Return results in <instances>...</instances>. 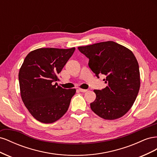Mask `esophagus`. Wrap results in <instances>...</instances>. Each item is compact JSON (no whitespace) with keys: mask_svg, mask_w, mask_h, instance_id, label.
I'll return each mask as SVG.
<instances>
[{"mask_svg":"<svg viewBox=\"0 0 157 157\" xmlns=\"http://www.w3.org/2000/svg\"><path fill=\"white\" fill-rule=\"evenodd\" d=\"M78 90L80 92H87V90H86V89H82V88H78Z\"/></svg>","mask_w":157,"mask_h":157,"instance_id":"34e87169","label":"esophagus"}]
</instances>
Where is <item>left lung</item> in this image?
I'll return each instance as SVG.
<instances>
[{
	"label": "left lung",
	"mask_w": 157,
	"mask_h": 157,
	"mask_svg": "<svg viewBox=\"0 0 157 157\" xmlns=\"http://www.w3.org/2000/svg\"><path fill=\"white\" fill-rule=\"evenodd\" d=\"M89 59L88 65L99 78L105 76L107 86L94 90L96 98L90 107L97 115L106 120L124 116L132 107L140 87L139 65L133 52L113 41L78 47Z\"/></svg>",
	"instance_id": "8db88e82"
}]
</instances>
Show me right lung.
Masks as SVG:
<instances>
[{"instance_id":"obj_1","label":"right lung","mask_w":157,"mask_h":157,"mask_svg":"<svg viewBox=\"0 0 157 157\" xmlns=\"http://www.w3.org/2000/svg\"><path fill=\"white\" fill-rule=\"evenodd\" d=\"M75 50L41 48L29 52L23 61L18 75L21 97L31 115L40 122H54L68 110L76 90L54 84Z\"/></svg>"}]
</instances>
